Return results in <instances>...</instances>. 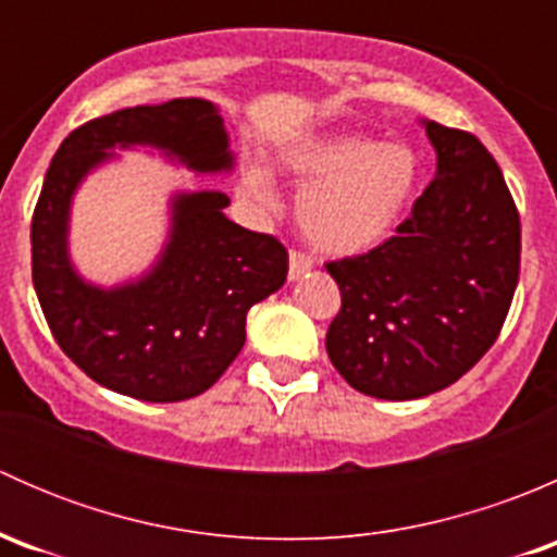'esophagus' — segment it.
<instances>
[{
    "label": "esophagus",
    "mask_w": 557,
    "mask_h": 557,
    "mask_svg": "<svg viewBox=\"0 0 557 557\" xmlns=\"http://www.w3.org/2000/svg\"><path fill=\"white\" fill-rule=\"evenodd\" d=\"M312 267H314V261L310 256H305V252H299V250H290V256H288V277L290 280L305 277Z\"/></svg>",
    "instance_id": "obj_1"
}]
</instances>
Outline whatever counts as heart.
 I'll list each match as a JSON object with an SVG mask.
<instances>
[{"instance_id": "obj_1", "label": "heart", "mask_w": 557, "mask_h": 557, "mask_svg": "<svg viewBox=\"0 0 557 557\" xmlns=\"http://www.w3.org/2000/svg\"><path fill=\"white\" fill-rule=\"evenodd\" d=\"M283 170L301 185L296 218L307 243L329 256H358L396 228L418 188V156L363 134H318L283 150ZM245 190L272 199V180L252 164Z\"/></svg>"}]
</instances>
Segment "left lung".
Here are the masks:
<instances>
[{
    "label": "left lung",
    "instance_id": "8db88e82",
    "mask_svg": "<svg viewBox=\"0 0 557 557\" xmlns=\"http://www.w3.org/2000/svg\"><path fill=\"white\" fill-rule=\"evenodd\" d=\"M436 174L391 239L325 263L342 294L325 350L356 391L409 401L463 377L496 342L520 274V215L469 132L423 121Z\"/></svg>",
    "mask_w": 557,
    "mask_h": 557
}]
</instances>
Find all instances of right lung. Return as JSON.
Returning a JSON list of instances; mask_svg holds the SVG:
<instances>
[{
	"label": "right lung",
	"instance_id": "obj_1",
	"mask_svg": "<svg viewBox=\"0 0 557 557\" xmlns=\"http://www.w3.org/2000/svg\"><path fill=\"white\" fill-rule=\"evenodd\" d=\"M150 148L196 174L234 170L218 107L172 99L94 117L55 150L32 218V280L61 350L94 383L139 398L185 401L215 385L245 345L247 310L283 288L288 252L223 215L221 190H180L153 267L112 288L70 258L72 199L115 150Z\"/></svg>",
	"mask_w": 557,
	"mask_h": 557
}]
</instances>
